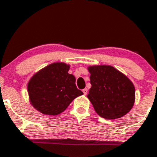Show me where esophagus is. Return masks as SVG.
<instances>
[{
  "label": "esophagus",
  "mask_w": 157,
  "mask_h": 157,
  "mask_svg": "<svg viewBox=\"0 0 157 157\" xmlns=\"http://www.w3.org/2000/svg\"><path fill=\"white\" fill-rule=\"evenodd\" d=\"M87 91H88V90H87V88H84V89H83V94H84V95H87Z\"/></svg>",
  "instance_id": "esophagus-1"
}]
</instances>
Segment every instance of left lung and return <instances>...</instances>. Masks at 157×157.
Segmentation results:
<instances>
[{"mask_svg": "<svg viewBox=\"0 0 157 157\" xmlns=\"http://www.w3.org/2000/svg\"><path fill=\"white\" fill-rule=\"evenodd\" d=\"M88 71L91 87L87 98L97 114L106 119L126 115L135 103L132 82L112 66H90Z\"/></svg>", "mask_w": 157, "mask_h": 157, "instance_id": "obj_1", "label": "left lung"}]
</instances>
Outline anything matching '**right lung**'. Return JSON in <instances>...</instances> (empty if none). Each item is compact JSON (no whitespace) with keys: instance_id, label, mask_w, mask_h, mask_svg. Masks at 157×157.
<instances>
[{"instance_id":"1","label":"right lung","mask_w":157,"mask_h":157,"mask_svg":"<svg viewBox=\"0 0 157 157\" xmlns=\"http://www.w3.org/2000/svg\"><path fill=\"white\" fill-rule=\"evenodd\" d=\"M70 65L53 63L32 76L28 83V93L32 106L41 113L57 115L83 94L76 86V78L68 73Z\"/></svg>"}]
</instances>
